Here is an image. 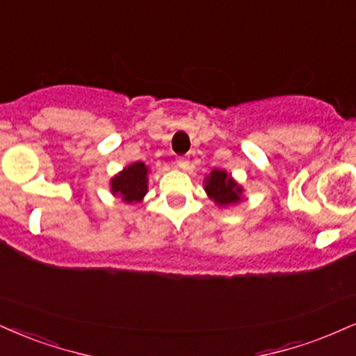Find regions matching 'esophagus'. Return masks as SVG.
<instances>
[{
	"mask_svg": "<svg viewBox=\"0 0 356 356\" xmlns=\"http://www.w3.org/2000/svg\"><path fill=\"white\" fill-rule=\"evenodd\" d=\"M177 163H178L179 168H183V170H185L186 166H188V163H190V161H188V158H186V156H179L178 160H177Z\"/></svg>",
	"mask_w": 356,
	"mask_h": 356,
	"instance_id": "34e87169",
	"label": "esophagus"
}]
</instances>
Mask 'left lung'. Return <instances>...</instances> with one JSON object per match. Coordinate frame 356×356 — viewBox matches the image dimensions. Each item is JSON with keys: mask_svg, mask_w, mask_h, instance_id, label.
<instances>
[{"mask_svg": "<svg viewBox=\"0 0 356 356\" xmlns=\"http://www.w3.org/2000/svg\"><path fill=\"white\" fill-rule=\"evenodd\" d=\"M204 191L218 206L238 204L243 200V186L225 170L214 168L204 179Z\"/></svg>", "mask_w": 356, "mask_h": 356, "instance_id": "1", "label": "left lung"}]
</instances>
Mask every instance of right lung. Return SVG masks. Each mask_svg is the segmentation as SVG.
Instances as JSON below:
<instances>
[{"instance_id": "1", "label": "right lung", "mask_w": 356, "mask_h": 356, "mask_svg": "<svg viewBox=\"0 0 356 356\" xmlns=\"http://www.w3.org/2000/svg\"><path fill=\"white\" fill-rule=\"evenodd\" d=\"M148 166L137 161L125 166L120 173L111 179L113 196H120L125 203H140L148 191Z\"/></svg>"}]
</instances>
